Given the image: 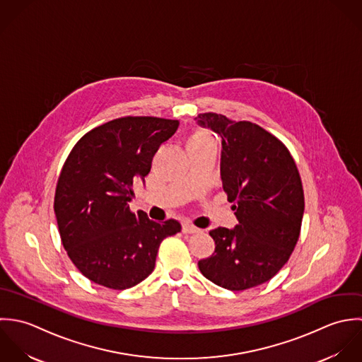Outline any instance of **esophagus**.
I'll list each match as a JSON object with an SVG mask.
<instances>
[{
	"instance_id": "34e87169",
	"label": "esophagus",
	"mask_w": 362,
	"mask_h": 362,
	"mask_svg": "<svg viewBox=\"0 0 362 362\" xmlns=\"http://www.w3.org/2000/svg\"><path fill=\"white\" fill-rule=\"evenodd\" d=\"M182 232L186 233V235H189V233H197V232H200V229L196 228L194 225L186 222V223H183V226H182Z\"/></svg>"
}]
</instances>
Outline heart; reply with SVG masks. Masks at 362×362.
Masks as SVG:
<instances>
[{
  "instance_id": "1",
  "label": "heart",
  "mask_w": 362,
  "mask_h": 362,
  "mask_svg": "<svg viewBox=\"0 0 362 362\" xmlns=\"http://www.w3.org/2000/svg\"><path fill=\"white\" fill-rule=\"evenodd\" d=\"M206 141H211V137L209 136V133H206L203 130H196L190 136L187 145L200 144V143H206Z\"/></svg>"
}]
</instances>
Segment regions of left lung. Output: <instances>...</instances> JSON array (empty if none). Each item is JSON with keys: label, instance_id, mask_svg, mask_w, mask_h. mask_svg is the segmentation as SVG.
I'll return each mask as SVG.
<instances>
[{"label": "left lung", "instance_id": "obj_1", "mask_svg": "<svg viewBox=\"0 0 362 362\" xmlns=\"http://www.w3.org/2000/svg\"><path fill=\"white\" fill-rule=\"evenodd\" d=\"M199 123L222 139L221 179L239 223L210 230L214 253L199 262L206 279L230 291L272 280L299 239L305 209L296 163L276 136L256 123L213 112Z\"/></svg>", "mask_w": 362, "mask_h": 362}]
</instances>
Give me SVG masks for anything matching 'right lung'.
Returning a JSON list of instances; mask_svg holds the SVG:
<instances>
[{"instance_id": "1", "label": "right lung", "mask_w": 362, "mask_h": 362, "mask_svg": "<svg viewBox=\"0 0 362 362\" xmlns=\"http://www.w3.org/2000/svg\"><path fill=\"white\" fill-rule=\"evenodd\" d=\"M177 120L127 116L82 136L67 156L54 194L62 243L95 284L132 288L155 267L160 242L180 232L175 219L155 222L130 210L133 185L149 173L158 148Z\"/></svg>"}]
</instances>
